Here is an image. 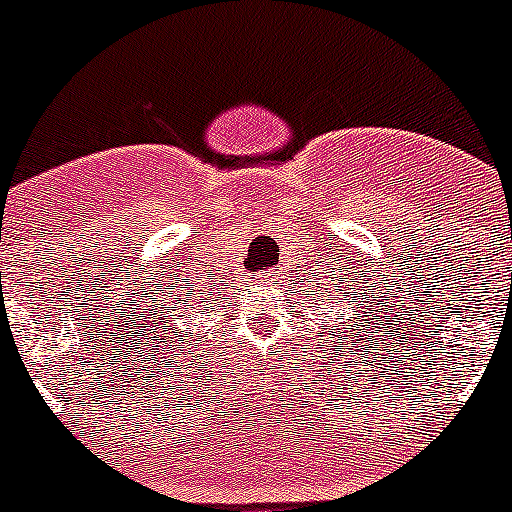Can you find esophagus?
Wrapping results in <instances>:
<instances>
[{
	"label": "esophagus",
	"instance_id": "1",
	"mask_svg": "<svg viewBox=\"0 0 512 512\" xmlns=\"http://www.w3.org/2000/svg\"><path fill=\"white\" fill-rule=\"evenodd\" d=\"M256 277H261V279H269V274H266V271H259V274H256Z\"/></svg>",
	"mask_w": 512,
	"mask_h": 512
}]
</instances>
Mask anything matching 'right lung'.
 Here are the masks:
<instances>
[{
  "label": "right lung",
  "instance_id": "add662e5",
  "mask_svg": "<svg viewBox=\"0 0 512 512\" xmlns=\"http://www.w3.org/2000/svg\"><path fill=\"white\" fill-rule=\"evenodd\" d=\"M184 305H187V302H184ZM166 318H169V315H161V318L156 315V320H161V323H166Z\"/></svg>",
  "mask_w": 512,
  "mask_h": 512
}]
</instances>
